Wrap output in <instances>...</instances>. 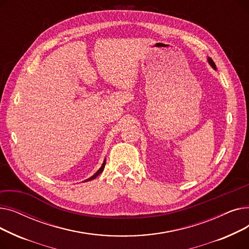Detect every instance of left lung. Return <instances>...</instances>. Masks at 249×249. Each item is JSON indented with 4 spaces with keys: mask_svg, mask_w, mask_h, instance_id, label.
Masks as SVG:
<instances>
[{
    "mask_svg": "<svg viewBox=\"0 0 249 249\" xmlns=\"http://www.w3.org/2000/svg\"><path fill=\"white\" fill-rule=\"evenodd\" d=\"M208 61H209V63H210L211 67H212L214 70H216V64H215V62L212 60L211 57H208Z\"/></svg>",
    "mask_w": 249,
    "mask_h": 249,
    "instance_id": "obj_1",
    "label": "left lung"
}]
</instances>
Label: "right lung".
I'll return each mask as SVG.
<instances>
[{"instance_id": "obj_1", "label": "right lung", "mask_w": 249, "mask_h": 249, "mask_svg": "<svg viewBox=\"0 0 249 249\" xmlns=\"http://www.w3.org/2000/svg\"><path fill=\"white\" fill-rule=\"evenodd\" d=\"M105 164H106V160H104V162H103L102 166H101V167L99 168V171H98V172H97V173H96V174H95V175H94L93 177H90L89 178L86 179L85 181H88V180H91V179H95V178H97V177H98V176H99L100 174H102V172L104 171V167H105Z\"/></svg>"}]
</instances>
